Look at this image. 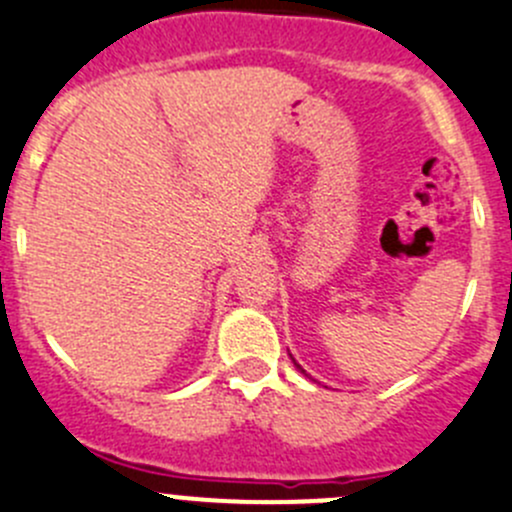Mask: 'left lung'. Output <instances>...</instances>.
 Masks as SVG:
<instances>
[{
  "instance_id": "8db88e82",
  "label": "left lung",
  "mask_w": 512,
  "mask_h": 512,
  "mask_svg": "<svg viewBox=\"0 0 512 512\" xmlns=\"http://www.w3.org/2000/svg\"><path fill=\"white\" fill-rule=\"evenodd\" d=\"M291 359H294V357H291ZM294 364H296V369H299V372H301V374H306V372H304V367H301V364H299V362H296V359H294ZM306 377H309V374H306Z\"/></svg>"
}]
</instances>
